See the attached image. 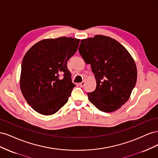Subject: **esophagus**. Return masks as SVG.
Masks as SVG:
<instances>
[{
    "mask_svg": "<svg viewBox=\"0 0 158 158\" xmlns=\"http://www.w3.org/2000/svg\"><path fill=\"white\" fill-rule=\"evenodd\" d=\"M79 85H80V87H84V85H85V82H84V81H83V82H82L81 83H80V84H79Z\"/></svg>",
    "mask_w": 158,
    "mask_h": 158,
    "instance_id": "34e87169",
    "label": "esophagus"
}]
</instances>
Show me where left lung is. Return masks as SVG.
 I'll use <instances>...</instances> for the list:
<instances>
[{
    "label": "left lung",
    "mask_w": 158,
    "mask_h": 158,
    "mask_svg": "<svg viewBox=\"0 0 158 158\" xmlns=\"http://www.w3.org/2000/svg\"><path fill=\"white\" fill-rule=\"evenodd\" d=\"M78 51L96 80L95 89L88 92L89 101L101 111H116L128 101L136 85L135 60L120 43L101 35L81 40Z\"/></svg>",
    "instance_id": "obj_1"
}]
</instances>
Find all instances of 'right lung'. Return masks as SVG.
Instances as JSON below:
<instances>
[{
    "label": "right lung",
    "mask_w": 158,
    "mask_h": 158,
    "mask_svg": "<svg viewBox=\"0 0 158 158\" xmlns=\"http://www.w3.org/2000/svg\"><path fill=\"white\" fill-rule=\"evenodd\" d=\"M80 40L60 37L37 42L27 51L21 66L20 89L27 103L44 115L56 113L68 102L75 84L67 62Z\"/></svg>",
    "instance_id": "add662e5"
}]
</instances>
